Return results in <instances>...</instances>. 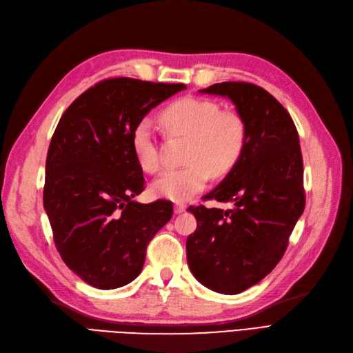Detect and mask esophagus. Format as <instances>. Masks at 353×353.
<instances>
[{
	"mask_svg": "<svg viewBox=\"0 0 353 353\" xmlns=\"http://www.w3.org/2000/svg\"><path fill=\"white\" fill-rule=\"evenodd\" d=\"M185 209H187V205H184V203H176V205L174 206L175 213H183Z\"/></svg>",
	"mask_w": 353,
	"mask_h": 353,
	"instance_id": "34e87169",
	"label": "esophagus"
}]
</instances>
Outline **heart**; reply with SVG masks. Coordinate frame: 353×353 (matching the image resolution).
Wrapping results in <instances>:
<instances>
[{"instance_id":"b5f03b06","label":"heart","mask_w":353,"mask_h":353,"mask_svg":"<svg viewBox=\"0 0 353 353\" xmlns=\"http://www.w3.org/2000/svg\"><path fill=\"white\" fill-rule=\"evenodd\" d=\"M160 122L170 135H188L185 162L169 169L152 184L153 194L170 201H187L206 187L210 174L225 175L237 165L248 144V126L234 110H221L208 99L183 97L160 113ZM132 152L144 172L162 166L160 148L150 119H141L132 131Z\"/></svg>"}]
</instances>
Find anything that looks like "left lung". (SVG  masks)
Returning a JSON list of instances; mask_svg holds the SVG:
<instances>
[{
    "label": "left lung",
    "instance_id": "obj_1",
    "mask_svg": "<svg viewBox=\"0 0 353 353\" xmlns=\"http://www.w3.org/2000/svg\"><path fill=\"white\" fill-rule=\"evenodd\" d=\"M200 92L234 103L248 126V144L237 165L205 196L234 206L188 208L197 228L187 239V261L203 285L222 294H239L281 261L303 213L301 144L292 116L258 85L222 82Z\"/></svg>",
    "mask_w": 353,
    "mask_h": 353
}]
</instances>
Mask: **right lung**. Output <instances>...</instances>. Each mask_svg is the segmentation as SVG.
Returning <instances> with one entry per match:
<instances>
[{
    "label": "right lung",
    "mask_w": 353,
    "mask_h": 353,
    "mask_svg": "<svg viewBox=\"0 0 353 353\" xmlns=\"http://www.w3.org/2000/svg\"><path fill=\"white\" fill-rule=\"evenodd\" d=\"M184 83L104 79L60 117L46 163L44 208L61 259L101 290L140 275L145 249L172 218L169 200L143 205L144 176L131 144L135 125Z\"/></svg>",
    "instance_id": "add662e5"
}]
</instances>
